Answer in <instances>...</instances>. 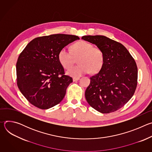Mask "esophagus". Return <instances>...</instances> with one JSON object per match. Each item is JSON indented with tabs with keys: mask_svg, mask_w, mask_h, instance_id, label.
I'll return each instance as SVG.
<instances>
[{
	"mask_svg": "<svg viewBox=\"0 0 152 152\" xmlns=\"http://www.w3.org/2000/svg\"><path fill=\"white\" fill-rule=\"evenodd\" d=\"M79 77H73V82H75V81H77V80H79Z\"/></svg>",
	"mask_w": 152,
	"mask_h": 152,
	"instance_id": "obj_1",
	"label": "esophagus"
}]
</instances>
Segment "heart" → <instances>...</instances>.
<instances>
[{
    "label": "heart",
    "mask_w": 152,
    "mask_h": 152,
    "mask_svg": "<svg viewBox=\"0 0 152 152\" xmlns=\"http://www.w3.org/2000/svg\"><path fill=\"white\" fill-rule=\"evenodd\" d=\"M72 53L66 48L60 50L58 53V60L65 69L72 66L77 58L79 64L67 71V74L73 76H79L83 74L98 72L104 62V55L102 50L98 48H93L90 43L80 41L72 46Z\"/></svg>",
    "instance_id": "obj_1"
}]
</instances>
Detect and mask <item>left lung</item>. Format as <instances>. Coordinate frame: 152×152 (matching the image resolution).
Masks as SVG:
<instances>
[{
	"label": "left lung",
	"mask_w": 152,
	"mask_h": 152,
	"mask_svg": "<svg viewBox=\"0 0 152 152\" xmlns=\"http://www.w3.org/2000/svg\"><path fill=\"white\" fill-rule=\"evenodd\" d=\"M82 39L100 49L103 65L85 93L88 104L96 111L108 114L122 107L133 96L137 85V64L121 43L103 35H86Z\"/></svg>",
	"instance_id": "1"
}]
</instances>
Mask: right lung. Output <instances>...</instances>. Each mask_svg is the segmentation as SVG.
Masks as SVG:
<instances>
[{"mask_svg": "<svg viewBox=\"0 0 152 152\" xmlns=\"http://www.w3.org/2000/svg\"><path fill=\"white\" fill-rule=\"evenodd\" d=\"M77 39V36L66 34L37 37L20 54L16 64L17 83L32 104L47 110L62 100L73 79L65 75L58 53Z\"/></svg>", "mask_w": 152, "mask_h": 152, "instance_id": "1", "label": "right lung"}]
</instances>
